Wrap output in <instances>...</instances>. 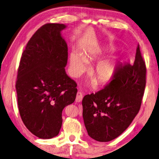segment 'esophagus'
<instances>
[{"instance_id":"obj_1","label":"esophagus","mask_w":159,"mask_h":159,"mask_svg":"<svg viewBox=\"0 0 159 159\" xmlns=\"http://www.w3.org/2000/svg\"><path fill=\"white\" fill-rule=\"evenodd\" d=\"M82 98H83L82 93H81V92H80V91L77 92V95H76L75 102H82Z\"/></svg>"}]
</instances>
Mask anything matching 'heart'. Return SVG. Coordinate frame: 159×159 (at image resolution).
Segmentation results:
<instances>
[{
    "label": "heart",
    "mask_w": 159,
    "mask_h": 159,
    "mask_svg": "<svg viewBox=\"0 0 159 159\" xmlns=\"http://www.w3.org/2000/svg\"><path fill=\"white\" fill-rule=\"evenodd\" d=\"M90 57L89 53H83L81 55L77 51H73L70 54V70L72 75L78 77L86 69L87 64L86 60ZM94 73L99 82L103 83L111 80L115 73V66L110 60H105L97 63L94 68ZM95 82V80H92Z\"/></svg>",
    "instance_id": "obj_1"
}]
</instances>
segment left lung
Masks as SVG:
<instances>
[{"label": "left lung", "mask_w": 159, "mask_h": 159, "mask_svg": "<svg viewBox=\"0 0 159 159\" xmlns=\"http://www.w3.org/2000/svg\"><path fill=\"white\" fill-rule=\"evenodd\" d=\"M145 84L146 67L138 45L133 64H119L105 88L84 97L82 115L90 137L108 142L121 134L140 110Z\"/></svg>", "instance_id": "obj_1"}]
</instances>
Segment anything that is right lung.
<instances>
[{"label": "right lung", "instance_id": "1", "mask_svg": "<svg viewBox=\"0 0 159 159\" xmlns=\"http://www.w3.org/2000/svg\"><path fill=\"white\" fill-rule=\"evenodd\" d=\"M66 26L48 23L29 40L20 58L16 89L20 115L27 128L40 139L59 134L63 109L76 98V82L67 75Z\"/></svg>", "mask_w": 159, "mask_h": 159}]
</instances>
